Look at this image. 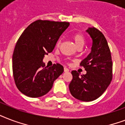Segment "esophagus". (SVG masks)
Returning <instances> with one entry per match:
<instances>
[{"label": "esophagus", "mask_w": 125, "mask_h": 125, "mask_svg": "<svg viewBox=\"0 0 125 125\" xmlns=\"http://www.w3.org/2000/svg\"><path fill=\"white\" fill-rule=\"evenodd\" d=\"M69 71V70L67 68V67H64V72L65 73H68Z\"/></svg>", "instance_id": "esophagus-1"}]
</instances>
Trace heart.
<instances>
[{
  "label": "heart",
  "mask_w": 125,
  "mask_h": 125,
  "mask_svg": "<svg viewBox=\"0 0 125 125\" xmlns=\"http://www.w3.org/2000/svg\"><path fill=\"white\" fill-rule=\"evenodd\" d=\"M72 38L73 42H74V44L76 45V46L77 47H82L84 44V42H85V39H84V37L82 36V34H80V33H76V34H74L72 36ZM61 41L60 40H58V42L56 43L57 47H59L60 45Z\"/></svg>",
  "instance_id": "1"
}]
</instances>
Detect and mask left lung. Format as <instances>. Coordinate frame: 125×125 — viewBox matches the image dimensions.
Returning a JSON list of instances; mask_svg holds the SVG:
<instances>
[{
  "label": "left lung",
  "instance_id": "1",
  "mask_svg": "<svg viewBox=\"0 0 125 125\" xmlns=\"http://www.w3.org/2000/svg\"><path fill=\"white\" fill-rule=\"evenodd\" d=\"M92 40L91 52L80 63L86 74L73 71L69 87L75 99L85 102L98 99L106 91L112 79V61L110 48L103 33L94 27L86 30Z\"/></svg>",
  "mask_w": 125,
  "mask_h": 125
}]
</instances>
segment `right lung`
<instances>
[{"mask_svg":"<svg viewBox=\"0 0 125 125\" xmlns=\"http://www.w3.org/2000/svg\"><path fill=\"white\" fill-rule=\"evenodd\" d=\"M69 26L67 22L38 20L19 37L13 54L12 68L15 83L24 95L33 98L46 95L63 73L62 65L48 67L43 60Z\"/></svg>","mask_w":125,"mask_h":125,"instance_id":"obj_1","label":"right lung"}]
</instances>
